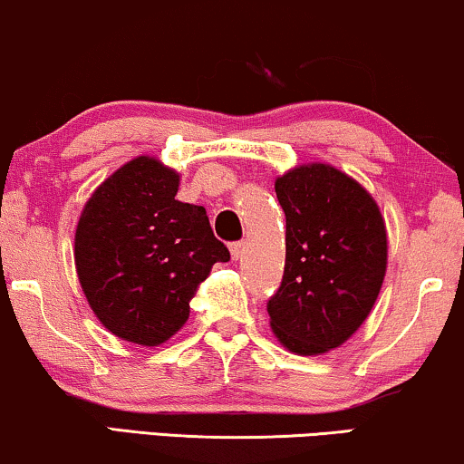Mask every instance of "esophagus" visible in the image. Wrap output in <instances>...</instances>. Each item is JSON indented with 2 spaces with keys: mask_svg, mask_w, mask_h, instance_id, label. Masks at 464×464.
<instances>
[{
  "mask_svg": "<svg viewBox=\"0 0 464 464\" xmlns=\"http://www.w3.org/2000/svg\"><path fill=\"white\" fill-rule=\"evenodd\" d=\"M245 243L243 240H238V243H232L230 245V256H232V259H238V257H243V253H245Z\"/></svg>",
  "mask_w": 464,
  "mask_h": 464,
  "instance_id": "34e87169",
  "label": "esophagus"
}]
</instances>
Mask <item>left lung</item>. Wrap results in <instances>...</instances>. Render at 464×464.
Segmentation results:
<instances>
[{
	"label": "left lung",
	"mask_w": 464,
	"mask_h": 464,
	"mask_svg": "<svg viewBox=\"0 0 464 464\" xmlns=\"http://www.w3.org/2000/svg\"><path fill=\"white\" fill-rule=\"evenodd\" d=\"M287 221L283 283L270 327L295 354L344 344L370 316L386 275V226L372 194L332 164L310 162L275 181Z\"/></svg>",
	"instance_id": "obj_1"
}]
</instances>
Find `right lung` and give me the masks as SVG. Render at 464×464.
Returning a JSON list of instances; mask_svg holds the SVG:
<instances>
[{
	"label": "right lung",
	"instance_id": "right-lung-1",
	"mask_svg": "<svg viewBox=\"0 0 464 464\" xmlns=\"http://www.w3.org/2000/svg\"><path fill=\"white\" fill-rule=\"evenodd\" d=\"M179 173L137 156L94 189L75 227V270L107 332L160 346L186 325L189 300L230 251L205 207L175 200Z\"/></svg>",
	"mask_w": 464,
	"mask_h": 464
}]
</instances>
